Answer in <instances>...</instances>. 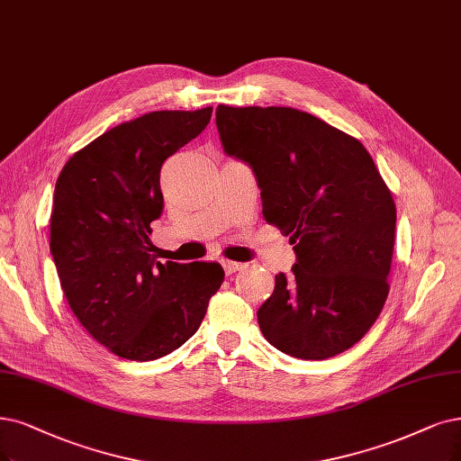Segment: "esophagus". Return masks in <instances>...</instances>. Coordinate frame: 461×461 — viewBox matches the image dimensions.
<instances>
[{
  "mask_svg": "<svg viewBox=\"0 0 461 461\" xmlns=\"http://www.w3.org/2000/svg\"><path fill=\"white\" fill-rule=\"evenodd\" d=\"M221 266H224V271L228 276H231V274H235V271H240V269L245 267V264L231 262V260H221Z\"/></svg>",
  "mask_w": 461,
  "mask_h": 461,
  "instance_id": "obj_1",
  "label": "esophagus"
}]
</instances>
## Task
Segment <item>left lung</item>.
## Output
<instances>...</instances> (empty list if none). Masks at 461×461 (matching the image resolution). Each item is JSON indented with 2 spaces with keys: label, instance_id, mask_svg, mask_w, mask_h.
Listing matches in <instances>:
<instances>
[{
  "label": "left lung",
  "instance_id": "1",
  "mask_svg": "<svg viewBox=\"0 0 461 461\" xmlns=\"http://www.w3.org/2000/svg\"><path fill=\"white\" fill-rule=\"evenodd\" d=\"M216 127L257 176L266 221L296 252L257 313L264 338L305 361L349 349L384 308L395 243V203L370 153L294 108L220 104Z\"/></svg>",
  "mask_w": 461,
  "mask_h": 461
}]
</instances>
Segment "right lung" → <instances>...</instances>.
Here are the masks:
<instances>
[{
  "label": "right lung",
  "instance_id": "add662e5",
  "mask_svg": "<svg viewBox=\"0 0 461 461\" xmlns=\"http://www.w3.org/2000/svg\"><path fill=\"white\" fill-rule=\"evenodd\" d=\"M212 108L149 112L76 151L60 170L50 254L74 315L117 357L153 361L190 339L224 281L216 262H158L167 158L194 140Z\"/></svg>",
  "mask_w": 461,
  "mask_h": 461
}]
</instances>
